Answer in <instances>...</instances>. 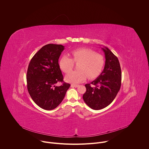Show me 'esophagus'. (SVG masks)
I'll return each mask as SVG.
<instances>
[{"label": "esophagus", "instance_id": "esophagus-1", "mask_svg": "<svg viewBox=\"0 0 149 149\" xmlns=\"http://www.w3.org/2000/svg\"><path fill=\"white\" fill-rule=\"evenodd\" d=\"M79 86V85H78V84H71V87H78Z\"/></svg>", "mask_w": 149, "mask_h": 149}]
</instances>
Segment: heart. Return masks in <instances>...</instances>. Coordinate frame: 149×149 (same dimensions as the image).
Segmentation results:
<instances>
[{
  "mask_svg": "<svg viewBox=\"0 0 149 149\" xmlns=\"http://www.w3.org/2000/svg\"><path fill=\"white\" fill-rule=\"evenodd\" d=\"M72 58L64 55L59 59V66L65 73L70 72L73 67V62L79 63L78 71L72 72L65 76V80L71 83H80L84 81L87 76L89 79L98 77L102 72L104 59L102 55L88 49H79L71 52Z\"/></svg>",
  "mask_w": 149,
  "mask_h": 149,
  "instance_id": "1",
  "label": "heart"
}]
</instances>
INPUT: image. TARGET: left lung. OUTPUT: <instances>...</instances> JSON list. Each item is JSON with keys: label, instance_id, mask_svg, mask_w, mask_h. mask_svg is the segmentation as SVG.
Returning <instances> with one entry per match:
<instances>
[{"label": "left lung", "instance_id": "8db88e82", "mask_svg": "<svg viewBox=\"0 0 149 149\" xmlns=\"http://www.w3.org/2000/svg\"><path fill=\"white\" fill-rule=\"evenodd\" d=\"M105 55L104 69L90 84L85 85L86 91L83 98L94 110L102 109L109 105L118 93L121 82V70L117 57L108 48H101Z\"/></svg>", "mask_w": 149, "mask_h": 149}]
</instances>
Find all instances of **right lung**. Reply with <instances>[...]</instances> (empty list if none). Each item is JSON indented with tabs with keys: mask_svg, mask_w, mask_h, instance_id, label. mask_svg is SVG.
<instances>
[{
	"mask_svg": "<svg viewBox=\"0 0 149 149\" xmlns=\"http://www.w3.org/2000/svg\"><path fill=\"white\" fill-rule=\"evenodd\" d=\"M64 47L61 45H45L35 54L28 66V91L34 102L45 110L56 108L70 86L66 83L55 86L63 79L58 59Z\"/></svg>",
	"mask_w": 149,
	"mask_h": 149,
	"instance_id": "1",
	"label": "right lung"
}]
</instances>
